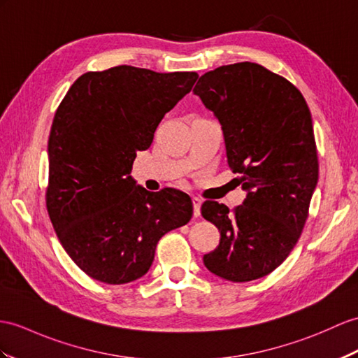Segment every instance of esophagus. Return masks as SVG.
<instances>
[{"label":"esophagus","mask_w":358,"mask_h":358,"mask_svg":"<svg viewBox=\"0 0 358 358\" xmlns=\"http://www.w3.org/2000/svg\"><path fill=\"white\" fill-rule=\"evenodd\" d=\"M200 205H202V200H200L199 197H193V206H194V217H199L200 215Z\"/></svg>","instance_id":"1"}]
</instances>
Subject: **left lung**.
<instances>
[{
  "label": "left lung",
  "mask_w": 358,
  "mask_h": 358,
  "mask_svg": "<svg viewBox=\"0 0 358 358\" xmlns=\"http://www.w3.org/2000/svg\"><path fill=\"white\" fill-rule=\"evenodd\" d=\"M193 92L219 118L228 165L248 191L232 211L203 202V219L220 231L203 263L223 280H258L290 255L308 217L319 178L308 104L287 78L252 62L205 73Z\"/></svg>",
  "instance_id": "left-lung-1"
}]
</instances>
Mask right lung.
<instances>
[{
	"label": "right lung",
	"mask_w": 358,
	"mask_h": 358,
	"mask_svg": "<svg viewBox=\"0 0 358 358\" xmlns=\"http://www.w3.org/2000/svg\"><path fill=\"white\" fill-rule=\"evenodd\" d=\"M197 77L120 65L85 73L59 104L48 138L47 209L60 245L92 280L118 285L144 276L162 235L193 217L188 194L150 193L130 171Z\"/></svg>",
	"instance_id": "right-lung-1"
}]
</instances>
